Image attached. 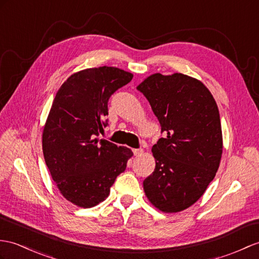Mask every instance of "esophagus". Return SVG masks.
I'll use <instances>...</instances> for the list:
<instances>
[{
    "label": "esophagus",
    "mask_w": 259,
    "mask_h": 259,
    "mask_svg": "<svg viewBox=\"0 0 259 259\" xmlns=\"http://www.w3.org/2000/svg\"><path fill=\"white\" fill-rule=\"evenodd\" d=\"M143 153V150L142 149H134V154L137 155V157H139Z\"/></svg>",
    "instance_id": "obj_1"
}]
</instances>
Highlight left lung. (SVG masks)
Wrapping results in <instances>:
<instances>
[{"label": "left lung", "mask_w": 259, "mask_h": 259, "mask_svg": "<svg viewBox=\"0 0 259 259\" xmlns=\"http://www.w3.org/2000/svg\"><path fill=\"white\" fill-rule=\"evenodd\" d=\"M138 90L146 96L165 135L152 147L155 169L143 181L149 202L178 213L200 198L223 153L220 112L211 92L188 75L152 74Z\"/></svg>", "instance_id": "left-lung-1"}]
</instances>
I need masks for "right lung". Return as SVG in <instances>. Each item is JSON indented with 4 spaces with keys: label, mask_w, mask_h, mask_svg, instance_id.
Masks as SVG:
<instances>
[{
    "label": "right lung",
    "mask_w": 259,
    "mask_h": 259,
    "mask_svg": "<svg viewBox=\"0 0 259 259\" xmlns=\"http://www.w3.org/2000/svg\"><path fill=\"white\" fill-rule=\"evenodd\" d=\"M132 77L108 66L82 69L70 75L54 98L41 136L44 159L61 194L78 207L105 201L134 155L131 149L98 138L110 96Z\"/></svg>",
    "instance_id": "right-lung-1"
}]
</instances>
